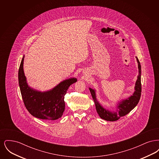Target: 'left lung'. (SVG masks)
<instances>
[{
    "label": "left lung",
    "instance_id": "8db88e82",
    "mask_svg": "<svg viewBox=\"0 0 159 159\" xmlns=\"http://www.w3.org/2000/svg\"><path fill=\"white\" fill-rule=\"evenodd\" d=\"M136 58L138 66V76L137 77V80L134 88L135 91L133 93L132 95L119 101L117 104L115 109L114 108L113 111L104 108L103 106L100 104L96 97V90L92 89L91 88H89L91 92L92 98L94 101L97 111L101 119L107 121H114L117 120L121 117L128 114L136 107L138 103L139 102L141 94V67L140 62L136 57Z\"/></svg>",
    "mask_w": 159,
    "mask_h": 159
}]
</instances>
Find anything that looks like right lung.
<instances>
[{
  "label": "right lung",
  "instance_id": "add662e5",
  "mask_svg": "<svg viewBox=\"0 0 159 159\" xmlns=\"http://www.w3.org/2000/svg\"><path fill=\"white\" fill-rule=\"evenodd\" d=\"M23 56L18 71V82L24 105L34 117L55 120L61 118L65 110L64 95L69 86L77 82L76 77L64 80L49 91H38L29 86L24 75Z\"/></svg>",
  "mask_w": 159,
  "mask_h": 159
}]
</instances>
